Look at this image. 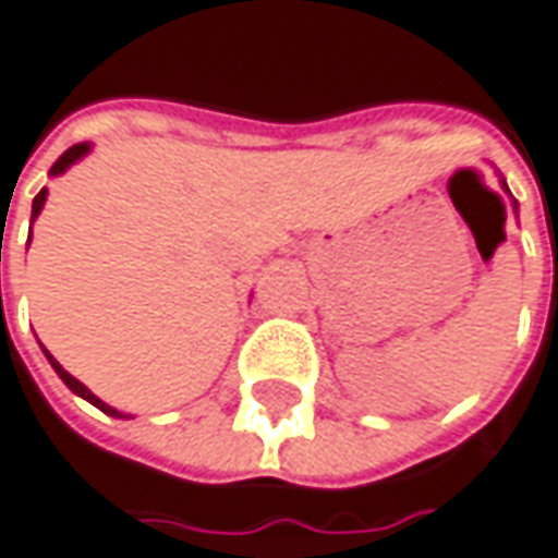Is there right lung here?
Returning a JSON list of instances; mask_svg holds the SVG:
<instances>
[{
	"label": "right lung",
	"instance_id": "1",
	"mask_svg": "<svg viewBox=\"0 0 558 558\" xmlns=\"http://www.w3.org/2000/svg\"><path fill=\"white\" fill-rule=\"evenodd\" d=\"M86 149H89L86 143H74L71 149H64V153H61V156L56 158V165H52V174H61V171H64V168H68L71 161H77V158L84 156ZM43 203H46V190H39L37 199H34V218H37V215H39V208H43ZM46 355H49V352H46ZM49 362H52L56 375H59L61 380H64V384H68V387H71V390L77 393V397H84L86 402H93V405H96V409H102L106 415H118V409H111V405H106V402H102V400H96V397H93V393L86 390V387H84V384H81V380H77V377H71V375H68V372H64V368H61V365H59V362H56V359H52V355H49Z\"/></svg>",
	"mask_w": 558,
	"mask_h": 558
}]
</instances>
